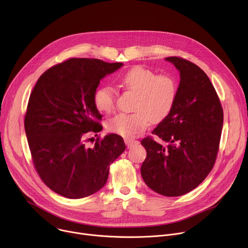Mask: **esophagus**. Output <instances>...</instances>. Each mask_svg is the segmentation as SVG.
Segmentation results:
<instances>
[{"instance_id":"34e87169","label":"esophagus","mask_w":248,"mask_h":248,"mask_svg":"<svg viewBox=\"0 0 248 248\" xmlns=\"http://www.w3.org/2000/svg\"><path fill=\"white\" fill-rule=\"evenodd\" d=\"M125 144H126V146H127L128 148H131L132 146H134V145H137V144H139V141H137V140H134V139L126 138V139H125Z\"/></svg>"}]
</instances>
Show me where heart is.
Listing matches in <instances>:
<instances>
[{
  "label": "heart",
  "mask_w": 248,
  "mask_h": 248,
  "mask_svg": "<svg viewBox=\"0 0 248 248\" xmlns=\"http://www.w3.org/2000/svg\"><path fill=\"white\" fill-rule=\"evenodd\" d=\"M120 85L136 93L133 113H121L107 122L109 131L132 138L149 123L164 120L172 111L178 95V83L169 74H157L143 66H134L123 73ZM94 106L99 112L111 113L116 106V95L107 85H100L93 93Z\"/></svg>",
  "instance_id": "1"
}]
</instances>
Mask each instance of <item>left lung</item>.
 <instances>
[{"instance_id": "left-lung-1", "label": "left lung", "mask_w": 248, "mask_h": 248, "mask_svg": "<svg viewBox=\"0 0 248 248\" xmlns=\"http://www.w3.org/2000/svg\"><path fill=\"white\" fill-rule=\"evenodd\" d=\"M180 71L177 99L169 115L153 130L167 147L148 136L141 141L147 157L141 167L145 184L166 197L196 188L217 160L223 110L213 83L197 64L170 56Z\"/></svg>"}]
</instances>
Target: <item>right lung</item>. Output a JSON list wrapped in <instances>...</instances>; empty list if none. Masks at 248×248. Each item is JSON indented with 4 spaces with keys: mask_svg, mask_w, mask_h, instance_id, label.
Listing matches in <instances>:
<instances>
[{
    "mask_svg": "<svg viewBox=\"0 0 248 248\" xmlns=\"http://www.w3.org/2000/svg\"><path fill=\"white\" fill-rule=\"evenodd\" d=\"M121 62L69 59L45 71L36 81L25 115L32 164L42 181L56 194L82 199L106 184L109 166L125 151L123 138L102 130L93 93L100 80ZM97 135V134H96ZM94 142V140H93Z\"/></svg>",
    "mask_w": 248,
    "mask_h": 248,
    "instance_id": "1",
    "label": "right lung"
}]
</instances>
